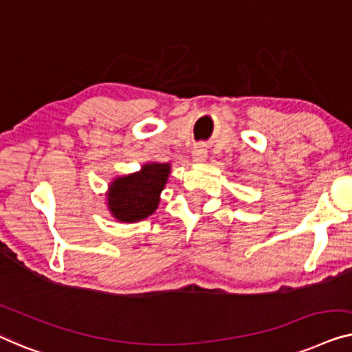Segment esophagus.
I'll list each match as a JSON object with an SVG mask.
<instances>
[{
    "label": "esophagus",
    "mask_w": 352,
    "mask_h": 352,
    "mask_svg": "<svg viewBox=\"0 0 352 352\" xmlns=\"http://www.w3.org/2000/svg\"><path fill=\"white\" fill-rule=\"evenodd\" d=\"M192 160L196 162H204L207 160V150L204 145H197L195 150H192Z\"/></svg>",
    "instance_id": "1"
}]
</instances>
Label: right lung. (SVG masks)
<instances>
[{
    "label": "right lung",
    "instance_id": "obj_1",
    "mask_svg": "<svg viewBox=\"0 0 352 352\" xmlns=\"http://www.w3.org/2000/svg\"><path fill=\"white\" fill-rule=\"evenodd\" d=\"M170 175V164L145 162L132 174L113 178L107 191V207L113 219L135 223L155 214Z\"/></svg>",
    "mask_w": 352,
    "mask_h": 352
}]
</instances>
